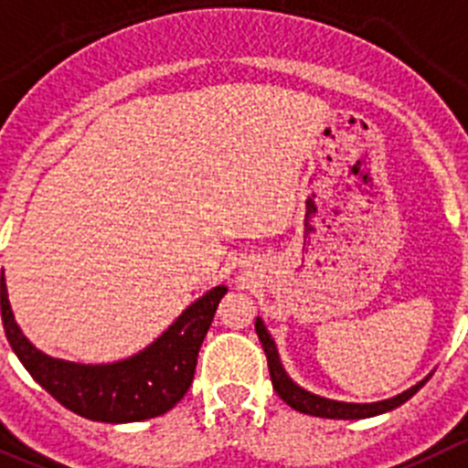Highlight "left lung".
Instances as JSON below:
<instances>
[{
	"mask_svg": "<svg viewBox=\"0 0 468 468\" xmlns=\"http://www.w3.org/2000/svg\"><path fill=\"white\" fill-rule=\"evenodd\" d=\"M255 331L257 335H260L261 346H264L266 360H269V372H271V381H273V390L280 395L282 402H287L289 407L296 409V411L308 413V416L333 418V420H358V418L379 416V413L393 411L395 407H399V404L407 402L409 398H413V395L425 386V381L430 379V377H427V379L418 381L416 386H411V388L404 390V393L395 395V398L390 399H381V402H372V404L335 402V399H326V398H319V395L314 393H308V390H303L301 386H296L292 379H289L282 363H280V356H278V349H275L273 337H271V333L266 331L264 322H261L260 317H257L255 322Z\"/></svg>",
	"mask_w": 468,
	"mask_h": 468,
	"instance_id": "obj_1",
	"label": "left lung"
}]
</instances>
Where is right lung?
<instances>
[{"label":"right lung","instance_id":"1","mask_svg":"<svg viewBox=\"0 0 468 468\" xmlns=\"http://www.w3.org/2000/svg\"><path fill=\"white\" fill-rule=\"evenodd\" d=\"M225 293V284L204 293L154 345L133 358L112 365H80L41 354L22 335L8 305L4 275L0 278L4 331L25 370L61 407L101 422H135L163 416L188 393L199 346Z\"/></svg>","mask_w":468,"mask_h":468}]
</instances>
